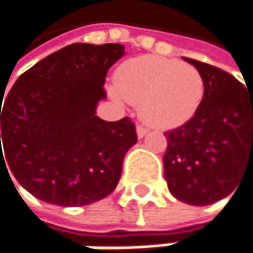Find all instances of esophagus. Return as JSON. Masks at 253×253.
Instances as JSON below:
<instances>
[{"label":"esophagus","mask_w":253,"mask_h":253,"mask_svg":"<svg viewBox=\"0 0 253 253\" xmlns=\"http://www.w3.org/2000/svg\"><path fill=\"white\" fill-rule=\"evenodd\" d=\"M136 133H137V137H139V139H142V137L148 133V128L139 125V126L136 127Z\"/></svg>","instance_id":"34e87169"}]
</instances>
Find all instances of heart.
Listing matches in <instances>:
<instances>
[{"mask_svg": "<svg viewBox=\"0 0 253 253\" xmlns=\"http://www.w3.org/2000/svg\"><path fill=\"white\" fill-rule=\"evenodd\" d=\"M111 96L139 105V114L155 128L187 123L199 110L205 93L201 72L174 58L142 55L123 63L116 73Z\"/></svg>", "mask_w": 253, "mask_h": 253, "instance_id": "obj_1", "label": "heart"}]
</instances>
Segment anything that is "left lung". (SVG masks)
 <instances>
[{"label":"left lung","instance_id":"left-lung-1","mask_svg":"<svg viewBox=\"0 0 253 253\" xmlns=\"http://www.w3.org/2000/svg\"><path fill=\"white\" fill-rule=\"evenodd\" d=\"M183 60L201 72L205 93L187 123L164 133V177L176 199L204 207L228 196L253 164V92L218 67Z\"/></svg>","mask_w":253,"mask_h":253}]
</instances>
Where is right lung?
Listing matches in <instances>:
<instances>
[{"instance_id": "obj_1", "label": "right lung", "mask_w": 253, "mask_h": 253, "mask_svg": "<svg viewBox=\"0 0 253 253\" xmlns=\"http://www.w3.org/2000/svg\"><path fill=\"white\" fill-rule=\"evenodd\" d=\"M123 55L120 43H72L19 77L0 107V170H10L35 198L60 207L108 196L137 142L128 117L105 122L95 114L107 98V73Z\"/></svg>"}]
</instances>
